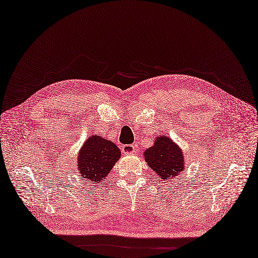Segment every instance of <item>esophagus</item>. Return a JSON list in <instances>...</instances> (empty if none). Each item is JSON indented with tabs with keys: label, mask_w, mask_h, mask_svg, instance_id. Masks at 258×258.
<instances>
[{
	"label": "esophagus",
	"mask_w": 258,
	"mask_h": 258,
	"mask_svg": "<svg viewBox=\"0 0 258 258\" xmlns=\"http://www.w3.org/2000/svg\"><path fill=\"white\" fill-rule=\"evenodd\" d=\"M123 151L125 154H135L137 151L136 145H125L123 146Z\"/></svg>",
	"instance_id": "esophagus-1"
}]
</instances>
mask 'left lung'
Listing matches in <instances>:
<instances>
[{
  "label": "left lung",
  "mask_w": 258,
  "mask_h": 258,
  "mask_svg": "<svg viewBox=\"0 0 258 258\" xmlns=\"http://www.w3.org/2000/svg\"><path fill=\"white\" fill-rule=\"evenodd\" d=\"M145 161L162 181H172L179 176L184 166V151L169 136L155 138L154 145L144 151Z\"/></svg>",
  "instance_id": "8db88e82"
}]
</instances>
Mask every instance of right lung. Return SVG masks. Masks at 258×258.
Segmentation results:
<instances>
[{"instance_id":"right-lung-1","label":"right lung","mask_w":258,"mask_h":258,"mask_svg":"<svg viewBox=\"0 0 258 258\" xmlns=\"http://www.w3.org/2000/svg\"><path fill=\"white\" fill-rule=\"evenodd\" d=\"M121 158V150L114 143L99 135H91L78 151L76 168L82 180L101 183Z\"/></svg>"}]
</instances>
